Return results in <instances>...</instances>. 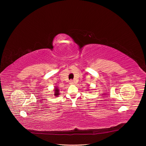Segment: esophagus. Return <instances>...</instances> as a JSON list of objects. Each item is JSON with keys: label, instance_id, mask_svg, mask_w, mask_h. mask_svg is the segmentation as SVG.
<instances>
[{"label": "esophagus", "instance_id": "obj_1", "mask_svg": "<svg viewBox=\"0 0 146 146\" xmlns=\"http://www.w3.org/2000/svg\"><path fill=\"white\" fill-rule=\"evenodd\" d=\"M69 83L71 84V85H72V84H74V82L73 80H70V82H69Z\"/></svg>", "mask_w": 146, "mask_h": 146}]
</instances>
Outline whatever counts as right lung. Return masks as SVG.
<instances>
[{"instance_id":"add662e5","label":"right lung","mask_w":146,"mask_h":146,"mask_svg":"<svg viewBox=\"0 0 146 146\" xmlns=\"http://www.w3.org/2000/svg\"><path fill=\"white\" fill-rule=\"evenodd\" d=\"M54 95L55 96H58V95H60V90L58 89V88L56 86H55V88H54Z\"/></svg>"}]
</instances>
